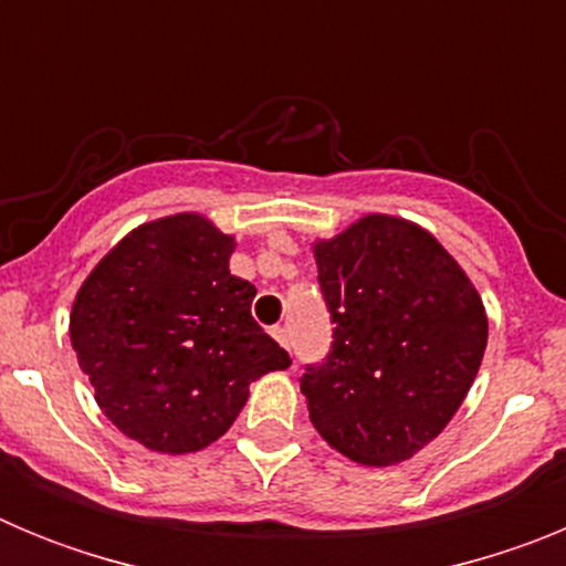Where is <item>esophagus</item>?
Here are the masks:
<instances>
[{
  "mask_svg": "<svg viewBox=\"0 0 566 566\" xmlns=\"http://www.w3.org/2000/svg\"><path fill=\"white\" fill-rule=\"evenodd\" d=\"M272 337L277 339V343L283 345V348H289V332H286V328H283V326H274V328H272Z\"/></svg>",
  "mask_w": 566,
  "mask_h": 566,
  "instance_id": "esophagus-1",
  "label": "esophagus"
}]
</instances>
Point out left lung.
<instances>
[{
	"label": "left lung",
	"mask_w": 566,
	"mask_h": 566,
	"mask_svg": "<svg viewBox=\"0 0 566 566\" xmlns=\"http://www.w3.org/2000/svg\"><path fill=\"white\" fill-rule=\"evenodd\" d=\"M334 343L300 382L317 433L388 468L444 431L476 379L488 314L453 254L419 223L371 212L312 243Z\"/></svg>",
	"instance_id": "8db88e82"
}]
</instances>
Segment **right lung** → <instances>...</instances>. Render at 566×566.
<instances>
[{
	"mask_svg": "<svg viewBox=\"0 0 566 566\" xmlns=\"http://www.w3.org/2000/svg\"><path fill=\"white\" fill-rule=\"evenodd\" d=\"M234 238L201 212L124 234L84 277L70 343L104 417L147 451H203L249 385L292 365L252 317L258 289L229 272Z\"/></svg>",
	"mask_w": 566,
	"mask_h": 566,
	"instance_id": "obj_1",
	"label": "right lung"
}]
</instances>
